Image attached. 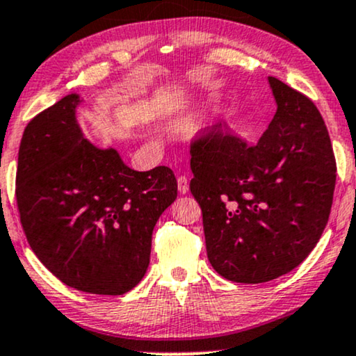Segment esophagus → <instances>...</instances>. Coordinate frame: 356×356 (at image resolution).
Instances as JSON below:
<instances>
[{"label":"esophagus","mask_w":356,"mask_h":356,"mask_svg":"<svg viewBox=\"0 0 356 356\" xmlns=\"http://www.w3.org/2000/svg\"><path fill=\"white\" fill-rule=\"evenodd\" d=\"M177 187H179V192H181V193L188 192V179L186 177V175H181V177L177 179Z\"/></svg>","instance_id":"esophagus-1"}]
</instances>
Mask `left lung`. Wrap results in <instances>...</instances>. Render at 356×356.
I'll return each mask as SVG.
<instances>
[{
    "mask_svg": "<svg viewBox=\"0 0 356 356\" xmlns=\"http://www.w3.org/2000/svg\"><path fill=\"white\" fill-rule=\"evenodd\" d=\"M277 112L255 145L215 125L191 145V192L203 215L208 260L236 283L296 268L332 207L335 156L314 102L268 76Z\"/></svg>",
    "mask_w": 356,
    "mask_h": 356,
    "instance_id": "obj_1",
    "label": "left lung"
}]
</instances>
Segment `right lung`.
<instances>
[{
    "label": "right lung",
    "mask_w": 356,
    "mask_h": 356,
    "mask_svg": "<svg viewBox=\"0 0 356 356\" xmlns=\"http://www.w3.org/2000/svg\"><path fill=\"white\" fill-rule=\"evenodd\" d=\"M81 99L68 94L27 123L16 200L27 243L58 280L92 295H123L145 277L151 236L177 197L165 165L138 172L113 148L84 138Z\"/></svg>",
    "instance_id": "obj_1"
}]
</instances>
